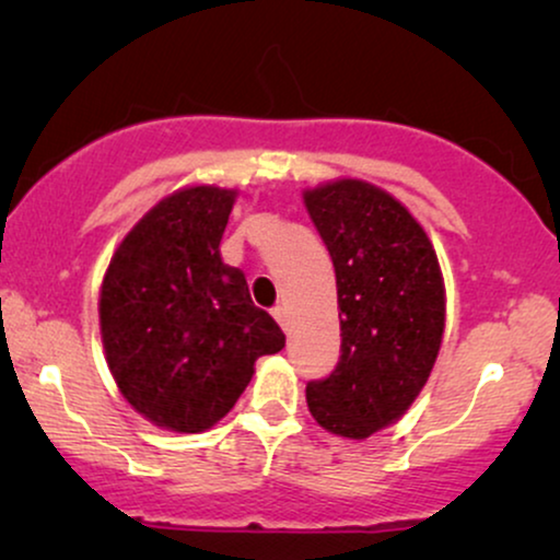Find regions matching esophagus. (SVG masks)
Segmentation results:
<instances>
[{
	"label": "esophagus",
	"instance_id": "34e87169",
	"mask_svg": "<svg viewBox=\"0 0 560 560\" xmlns=\"http://www.w3.org/2000/svg\"><path fill=\"white\" fill-rule=\"evenodd\" d=\"M272 316L282 326V331H288V308H285V305H275Z\"/></svg>",
	"mask_w": 560,
	"mask_h": 560
}]
</instances>
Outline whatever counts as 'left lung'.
I'll list each match as a JSON object with an SVG mask.
<instances>
[{"mask_svg":"<svg viewBox=\"0 0 560 560\" xmlns=\"http://www.w3.org/2000/svg\"><path fill=\"white\" fill-rule=\"evenodd\" d=\"M331 255L341 357L305 400L326 431L370 439L425 387L446 326V288L423 226L372 183L341 178L303 194Z\"/></svg>","mask_w":560,"mask_h":560,"instance_id":"obj_1","label":"left lung"}]
</instances>
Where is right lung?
<instances>
[{
	"label": "right lung",
	"instance_id": "right-lung-1",
	"mask_svg": "<svg viewBox=\"0 0 560 560\" xmlns=\"http://www.w3.org/2000/svg\"><path fill=\"white\" fill-rule=\"evenodd\" d=\"M236 190L180 188L137 221L114 252L98 295L106 364L119 393L160 428L219 423L285 334L249 298L219 244Z\"/></svg>",
	"mask_w": 560,
	"mask_h": 560
}]
</instances>
